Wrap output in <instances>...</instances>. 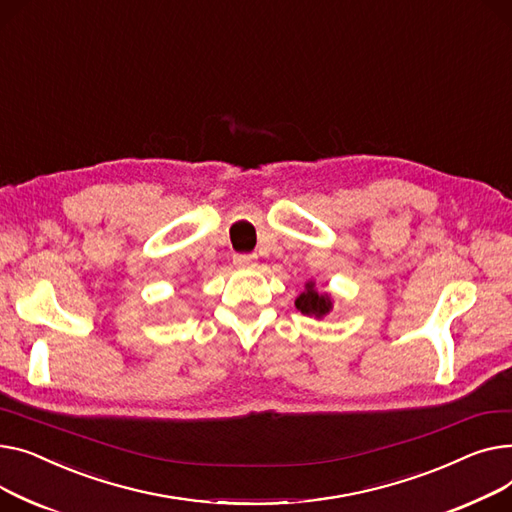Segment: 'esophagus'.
<instances>
[{"instance_id":"obj_1","label":"esophagus","mask_w":512,"mask_h":512,"mask_svg":"<svg viewBox=\"0 0 512 512\" xmlns=\"http://www.w3.org/2000/svg\"><path fill=\"white\" fill-rule=\"evenodd\" d=\"M233 262H235L237 266H254L256 254H235V256H233Z\"/></svg>"}]
</instances>
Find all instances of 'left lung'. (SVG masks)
<instances>
[{
  "instance_id": "1",
  "label": "left lung",
  "mask_w": 512,
  "mask_h": 512,
  "mask_svg": "<svg viewBox=\"0 0 512 512\" xmlns=\"http://www.w3.org/2000/svg\"><path fill=\"white\" fill-rule=\"evenodd\" d=\"M295 306L302 314H314V316H324L330 310V299L324 295H318L312 283H308L306 291L295 299Z\"/></svg>"
}]
</instances>
